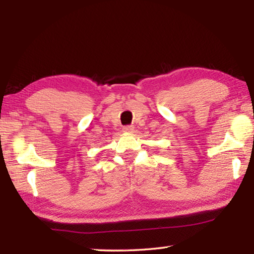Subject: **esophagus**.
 <instances>
[{"label":"esophagus","mask_w":254,"mask_h":254,"mask_svg":"<svg viewBox=\"0 0 254 254\" xmlns=\"http://www.w3.org/2000/svg\"><path fill=\"white\" fill-rule=\"evenodd\" d=\"M133 130H134L133 126H126V127H123V128H122V131L126 132V133H131V132H133Z\"/></svg>","instance_id":"obj_1"}]
</instances>
